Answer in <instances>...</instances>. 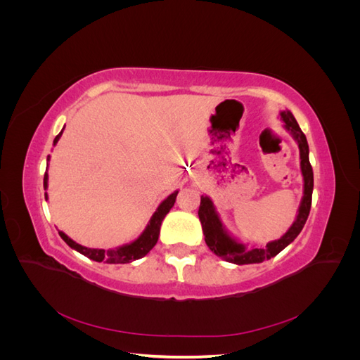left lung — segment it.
Returning <instances> with one entry per match:
<instances>
[{"mask_svg": "<svg viewBox=\"0 0 360 360\" xmlns=\"http://www.w3.org/2000/svg\"><path fill=\"white\" fill-rule=\"evenodd\" d=\"M281 118L284 120L285 127L292 134V136L296 138L299 150H300V167H302V174L304 180V191H303V200L300 204L297 219L294 221V224L284 236L275 242L267 243L266 248L245 249L243 245L233 240V238L224 231L222 224L214 212V207L210 198L201 197L198 216L202 225V233L205 236L204 237L205 243L217 257H221L222 259L228 261V263L254 264V263H263L264 259L274 258L299 236L304 222H307L309 216L311 202H312V189H314V172L309 163L308 141H307V136H304V134L300 130L296 118H294V115L290 111H282Z\"/></svg>", "mask_w": 360, "mask_h": 360, "instance_id": "1", "label": "left lung"}]
</instances>
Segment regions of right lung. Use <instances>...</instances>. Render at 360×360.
<instances>
[{"instance_id":"add662e5","label":"right lung","mask_w":360,"mask_h":360,"mask_svg":"<svg viewBox=\"0 0 360 360\" xmlns=\"http://www.w3.org/2000/svg\"><path fill=\"white\" fill-rule=\"evenodd\" d=\"M61 134H63V130L56 136V139H53V144H57V141L60 139ZM43 186H45V189L48 186V174L46 172H45V177H43ZM177 193L179 192L171 193L169 197L159 205V209L156 210L153 217H151V221H150L148 226L146 228V231L143 233V236H141L138 240H135L134 243H130V245L117 248V249H111V250L90 249V248H85V246H81L76 242H73L72 238H69L63 231H58V234L61 236L63 240L66 242L70 248L76 249L78 252H81L85 257H89L90 259L99 261V263H102V261H106V263H110V264L111 263H114V264L130 263V261H135V259H139V258H143L144 255H147L150 250L153 249V246L158 243L162 221H163V217L168 214V212L172 209V205H174V202H176V198H177ZM45 198H46V193H45Z\"/></svg>"}]
</instances>
